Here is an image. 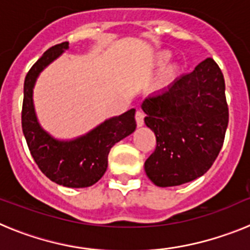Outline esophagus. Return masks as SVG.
Instances as JSON below:
<instances>
[{
	"mask_svg": "<svg viewBox=\"0 0 250 250\" xmlns=\"http://www.w3.org/2000/svg\"><path fill=\"white\" fill-rule=\"evenodd\" d=\"M144 118H145L144 112L138 110L135 114V120H136V124H138V126H143V125H144Z\"/></svg>",
	"mask_w": 250,
	"mask_h": 250,
	"instance_id": "esophagus-1",
	"label": "esophagus"
}]
</instances>
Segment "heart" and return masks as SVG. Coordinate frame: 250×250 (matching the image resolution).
<instances>
[{"label":"heart","mask_w":250,"mask_h":250,"mask_svg":"<svg viewBox=\"0 0 250 250\" xmlns=\"http://www.w3.org/2000/svg\"><path fill=\"white\" fill-rule=\"evenodd\" d=\"M171 59V54L167 50H161L158 51L154 54L152 56V65L155 67L161 68L167 65V62ZM176 75H178V66L176 65H167L166 67L163 68L158 77V81H156V86L159 89H165L169 85L173 83V81L175 80Z\"/></svg>","instance_id":"obj_1"}]
</instances>
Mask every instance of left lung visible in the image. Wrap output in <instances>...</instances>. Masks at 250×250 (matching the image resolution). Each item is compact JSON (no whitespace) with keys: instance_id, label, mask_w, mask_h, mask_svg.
I'll use <instances>...</instances> for the list:
<instances>
[{"instance_id":"8db88e82","label":"left lung","mask_w":250,"mask_h":250,"mask_svg":"<svg viewBox=\"0 0 250 250\" xmlns=\"http://www.w3.org/2000/svg\"><path fill=\"white\" fill-rule=\"evenodd\" d=\"M141 109L156 136L145 161L147 178L158 187L193 182L210 169L224 143L229 111L222 70L207 59L167 89L150 95Z\"/></svg>"}]
</instances>
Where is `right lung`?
<instances>
[{"label": "right lung", "instance_id": "1", "mask_svg": "<svg viewBox=\"0 0 250 250\" xmlns=\"http://www.w3.org/2000/svg\"><path fill=\"white\" fill-rule=\"evenodd\" d=\"M67 48L68 42L50 47L26 75L22 131L31 155L50 180L67 188H87L98 183L105 174L111 147L135 131V109L107 119L87 134L72 140H59L43 130L35 111V83L43 68Z\"/></svg>", "mask_w": 250, "mask_h": 250}]
</instances>
